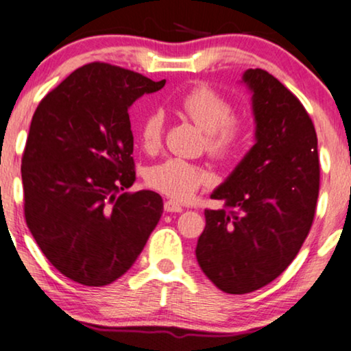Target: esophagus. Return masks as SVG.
Segmentation results:
<instances>
[{
	"mask_svg": "<svg viewBox=\"0 0 351 351\" xmlns=\"http://www.w3.org/2000/svg\"><path fill=\"white\" fill-rule=\"evenodd\" d=\"M164 210L167 211V213H181L182 206L175 200H167L164 204Z\"/></svg>",
	"mask_w": 351,
	"mask_h": 351,
	"instance_id": "1",
	"label": "esophagus"
}]
</instances>
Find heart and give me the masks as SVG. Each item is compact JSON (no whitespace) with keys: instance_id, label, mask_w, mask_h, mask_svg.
Listing matches in <instances>:
<instances>
[{"instance_id":"1","label":"heart","mask_w":351,"mask_h":351,"mask_svg":"<svg viewBox=\"0 0 351 351\" xmlns=\"http://www.w3.org/2000/svg\"><path fill=\"white\" fill-rule=\"evenodd\" d=\"M180 110L206 133V151L215 157H227L240 146L245 136V122L232 116L227 98L210 86H197L180 101ZM165 117L154 110L143 117L140 141L146 151H156L162 143ZM147 184L176 200H186L211 181L208 171L191 162L170 157L146 171Z\"/></svg>"}]
</instances>
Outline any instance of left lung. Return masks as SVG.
<instances>
[{"label":"left lung","instance_id":"8db88e82","mask_svg":"<svg viewBox=\"0 0 351 351\" xmlns=\"http://www.w3.org/2000/svg\"><path fill=\"white\" fill-rule=\"evenodd\" d=\"M251 92L253 147L216 187L205 210L197 263L229 294L269 285L298 256L313 223L319 191L318 140L298 98L267 71L246 70Z\"/></svg>","mask_w":351,"mask_h":351}]
</instances>
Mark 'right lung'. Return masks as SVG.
I'll use <instances>...</instances> for the list:
<instances>
[{
    "label": "right lung",
    "mask_w": 351,
    "mask_h": 351,
    "mask_svg": "<svg viewBox=\"0 0 351 351\" xmlns=\"http://www.w3.org/2000/svg\"><path fill=\"white\" fill-rule=\"evenodd\" d=\"M164 86L95 62L34 111L22 157L27 226L49 263L76 283L105 286L124 275L159 223L157 192H121L135 181L128 108Z\"/></svg>",
    "instance_id": "obj_1"
}]
</instances>
